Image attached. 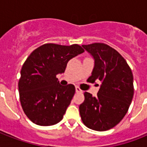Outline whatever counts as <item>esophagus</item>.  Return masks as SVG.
Returning a JSON list of instances; mask_svg holds the SVG:
<instances>
[{"label": "esophagus", "mask_w": 147, "mask_h": 147, "mask_svg": "<svg viewBox=\"0 0 147 147\" xmlns=\"http://www.w3.org/2000/svg\"><path fill=\"white\" fill-rule=\"evenodd\" d=\"M76 91L77 93H82V90L80 89L79 87H76Z\"/></svg>", "instance_id": "obj_1"}]
</instances>
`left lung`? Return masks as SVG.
<instances>
[{"label":"left lung","mask_w":147,"mask_h":147,"mask_svg":"<svg viewBox=\"0 0 147 147\" xmlns=\"http://www.w3.org/2000/svg\"><path fill=\"white\" fill-rule=\"evenodd\" d=\"M93 56L94 67L88 82H101L96 97L85 92L79 106L81 118L87 127L97 131L110 130L125 116L134 97V77L123 57L101 42L82 45Z\"/></svg>","instance_id":"1"}]
</instances>
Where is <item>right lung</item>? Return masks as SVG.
I'll return each instance as SVG.
<instances>
[{"instance_id":"add662e5","label":"right lung","mask_w":147,"mask_h":147,"mask_svg":"<svg viewBox=\"0 0 147 147\" xmlns=\"http://www.w3.org/2000/svg\"><path fill=\"white\" fill-rule=\"evenodd\" d=\"M84 51L78 44L46 43L26 59L18 88L22 108L33 123L51 126L62 121L76 88L71 84L62 86L56 76L64 72L69 60Z\"/></svg>"}]
</instances>
